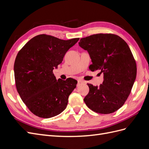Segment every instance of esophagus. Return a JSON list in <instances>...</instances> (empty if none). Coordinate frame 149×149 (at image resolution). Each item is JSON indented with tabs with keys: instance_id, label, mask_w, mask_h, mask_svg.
<instances>
[{
	"instance_id": "esophagus-1",
	"label": "esophagus",
	"mask_w": 149,
	"mask_h": 149,
	"mask_svg": "<svg viewBox=\"0 0 149 149\" xmlns=\"http://www.w3.org/2000/svg\"><path fill=\"white\" fill-rule=\"evenodd\" d=\"M84 82L83 81H82V80H78V84H77V86H80V85H81L82 84H83Z\"/></svg>"
}]
</instances>
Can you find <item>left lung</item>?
<instances>
[{
    "label": "left lung",
    "instance_id": "8db88e82",
    "mask_svg": "<svg viewBox=\"0 0 149 149\" xmlns=\"http://www.w3.org/2000/svg\"><path fill=\"white\" fill-rule=\"evenodd\" d=\"M79 45L89 54L91 71L100 70L104 74L100 87L88 84L86 104L100 114L118 111L128 98L137 74L136 62L128 45L117 35L97 33L81 38Z\"/></svg>",
    "mask_w": 149,
    "mask_h": 149
}]
</instances>
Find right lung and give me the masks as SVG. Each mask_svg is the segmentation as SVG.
Returning <instances> with one entry per match:
<instances>
[{
	"instance_id": "1",
	"label": "right lung",
	"mask_w": 149,
	"mask_h": 149,
	"mask_svg": "<svg viewBox=\"0 0 149 149\" xmlns=\"http://www.w3.org/2000/svg\"><path fill=\"white\" fill-rule=\"evenodd\" d=\"M79 38L64 40L53 36H35L18 53L14 63L16 88L26 106L39 118L60 114L67 106L78 81L56 79L53 70L63 60Z\"/></svg>"
}]
</instances>
